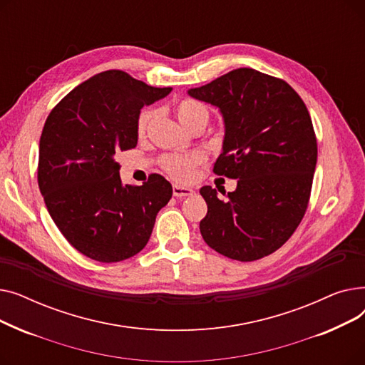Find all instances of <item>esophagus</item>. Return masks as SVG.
<instances>
[{
  "instance_id": "34e87169",
  "label": "esophagus",
  "mask_w": 365,
  "mask_h": 365,
  "mask_svg": "<svg viewBox=\"0 0 365 365\" xmlns=\"http://www.w3.org/2000/svg\"><path fill=\"white\" fill-rule=\"evenodd\" d=\"M194 194V189L192 187H187V186H180V185H173V195L178 197V198H185Z\"/></svg>"
}]
</instances>
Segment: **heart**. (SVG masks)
<instances>
[{
  "instance_id": "b5f03b06",
  "label": "heart",
  "mask_w": 365,
  "mask_h": 365,
  "mask_svg": "<svg viewBox=\"0 0 365 365\" xmlns=\"http://www.w3.org/2000/svg\"><path fill=\"white\" fill-rule=\"evenodd\" d=\"M176 115L185 128L192 130L197 125H207L210 118V110L200 101L183 99L176 105ZM150 118L152 112H140L136 124L139 136H143L146 133ZM200 163L201 158L198 155H190V153H168V155H164L160 161L163 170L167 175L179 182H186L192 178L194 171L200 165Z\"/></svg>"
}]
</instances>
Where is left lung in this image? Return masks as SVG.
<instances>
[{
    "mask_svg": "<svg viewBox=\"0 0 365 365\" xmlns=\"http://www.w3.org/2000/svg\"><path fill=\"white\" fill-rule=\"evenodd\" d=\"M189 94L220 108L226 134L213 171L238 179L234 192L222 190L225 198L201 187L204 241L240 262L272 255L294 234L311 198L318 146L308 108L290 84L252 68Z\"/></svg>",
    "mask_w": 365,
    "mask_h": 365,
    "instance_id": "left-lung-1",
    "label": "left lung"
}]
</instances>
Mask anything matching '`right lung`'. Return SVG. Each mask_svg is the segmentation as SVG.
Wrapping results in <instances>:
<instances>
[{
	"mask_svg": "<svg viewBox=\"0 0 365 365\" xmlns=\"http://www.w3.org/2000/svg\"><path fill=\"white\" fill-rule=\"evenodd\" d=\"M171 91L110 69L76 86L46 120L38 186L68 242L102 263L125 260L148 244L173 189L152 173L142 186H123L115 153L138 145L143 106Z\"/></svg>",
	"mask_w": 365,
	"mask_h": 365,
	"instance_id": "obj_1",
	"label": "right lung"
}]
</instances>
